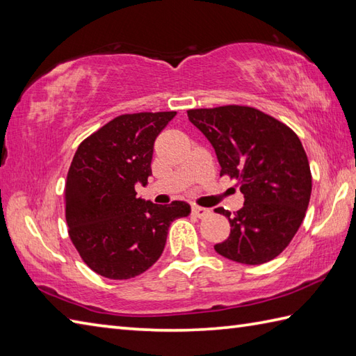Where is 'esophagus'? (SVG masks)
Wrapping results in <instances>:
<instances>
[{
  "mask_svg": "<svg viewBox=\"0 0 356 356\" xmlns=\"http://www.w3.org/2000/svg\"><path fill=\"white\" fill-rule=\"evenodd\" d=\"M191 213H193V216L202 218V217H207V216L211 213V211H209V209H207V208H202V207L194 205V207L191 208Z\"/></svg>",
  "mask_w": 356,
  "mask_h": 356,
  "instance_id": "1",
  "label": "esophagus"
}]
</instances>
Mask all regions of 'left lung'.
Wrapping results in <instances>:
<instances>
[{"label":"left lung","instance_id":"obj_1","mask_svg":"<svg viewBox=\"0 0 356 356\" xmlns=\"http://www.w3.org/2000/svg\"><path fill=\"white\" fill-rule=\"evenodd\" d=\"M188 119L213 143L220 176L237 180L245 205L228 217L229 237L214 246L232 261L261 264L291 243L306 216L312 174L298 136L248 105L188 110Z\"/></svg>","mask_w":356,"mask_h":356}]
</instances>
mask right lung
Segmentation results:
<instances>
[{
	"mask_svg": "<svg viewBox=\"0 0 356 356\" xmlns=\"http://www.w3.org/2000/svg\"><path fill=\"white\" fill-rule=\"evenodd\" d=\"M176 111L120 115L79 143L67 172L69 236L87 266L105 278L140 275L159 260L185 202L154 205L136 197L147 184L154 140Z\"/></svg>",
	"mask_w": 356,
	"mask_h": 356,
	"instance_id": "1",
	"label": "right lung"
}]
</instances>
